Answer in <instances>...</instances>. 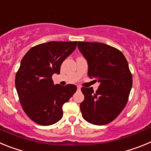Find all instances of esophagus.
Masks as SVG:
<instances>
[{
  "label": "esophagus",
  "instance_id": "esophagus-1",
  "mask_svg": "<svg viewBox=\"0 0 151 151\" xmlns=\"http://www.w3.org/2000/svg\"><path fill=\"white\" fill-rule=\"evenodd\" d=\"M77 89H78V91H80L81 90V87L80 86H77Z\"/></svg>",
  "mask_w": 151,
  "mask_h": 151
}]
</instances>
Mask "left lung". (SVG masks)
<instances>
[{
  "mask_svg": "<svg viewBox=\"0 0 151 151\" xmlns=\"http://www.w3.org/2000/svg\"><path fill=\"white\" fill-rule=\"evenodd\" d=\"M78 48L87 60L88 75L100 85L81 88L85 99L80 104L82 117L89 123L103 125L114 120L129 100L132 76L120 50L99 42L78 41Z\"/></svg>",
  "mask_w": 151,
  "mask_h": 151,
  "instance_id": "1",
  "label": "left lung"
}]
</instances>
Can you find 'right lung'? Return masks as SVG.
Instances as JSON below:
<instances>
[{
	"label": "right lung",
	"mask_w": 151,
	"mask_h": 151,
	"mask_svg": "<svg viewBox=\"0 0 151 151\" xmlns=\"http://www.w3.org/2000/svg\"><path fill=\"white\" fill-rule=\"evenodd\" d=\"M77 41H50L33 47L25 54L16 74L19 102L26 115L41 125L63 117V105L76 91L75 85H54L52 76L76 48Z\"/></svg>",
	"instance_id": "obj_1"
}]
</instances>
